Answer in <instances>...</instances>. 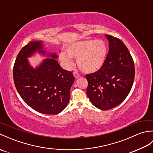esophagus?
Listing matches in <instances>:
<instances>
[{"instance_id": "34e87169", "label": "esophagus", "mask_w": 153, "mask_h": 153, "mask_svg": "<svg viewBox=\"0 0 153 153\" xmlns=\"http://www.w3.org/2000/svg\"><path fill=\"white\" fill-rule=\"evenodd\" d=\"M73 75H74V76L75 77V78H76V79L80 77V74L79 73H77V71H74V72L73 73Z\"/></svg>"}]
</instances>
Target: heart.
Returning <instances> with one entry per match:
<instances>
[{
  "instance_id": "1",
  "label": "heart",
  "mask_w": 153,
  "mask_h": 153,
  "mask_svg": "<svg viewBox=\"0 0 153 153\" xmlns=\"http://www.w3.org/2000/svg\"><path fill=\"white\" fill-rule=\"evenodd\" d=\"M107 46L102 40H83L70 45L67 53L61 52L59 60L64 66L70 68L73 66L71 58H77V65L83 72L91 74L99 71L105 63Z\"/></svg>"
}]
</instances>
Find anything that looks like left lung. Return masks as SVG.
Masks as SVG:
<instances>
[{
    "label": "left lung",
    "instance_id": "left-lung-1",
    "mask_svg": "<svg viewBox=\"0 0 153 153\" xmlns=\"http://www.w3.org/2000/svg\"><path fill=\"white\" fill-rule=\"evenodd\" d=\"M109 51L102 67L85 76L88 81L87 95L91 102L102 110L122 103L134 83L135 66L128 48L119 39L105 35Z\"/></svg>",
    "mask_w": 153,
    "mask_h": 153
}]
</instances>
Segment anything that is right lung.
<instances>
[{
  "label": "right lung",
  "mask_w": 153,
  "mask_h": 153,
  "mask_svg": "<svg viewBox=\"0 0 153 153\" xmlns=\"http://www.w3.org/2000/svg\"><path fill=\"white\" fill-rule=\"evenodd\" d=\"M41 41H31L22 48L13 68L14 82L22 99L31 108L45 114H57L69 102L75 78L58 64L57 54L47 53ZM35 52L50 58L34 68L27 58Z\"/></svg>",
  "instance_id": "1"
}]
</instances>
